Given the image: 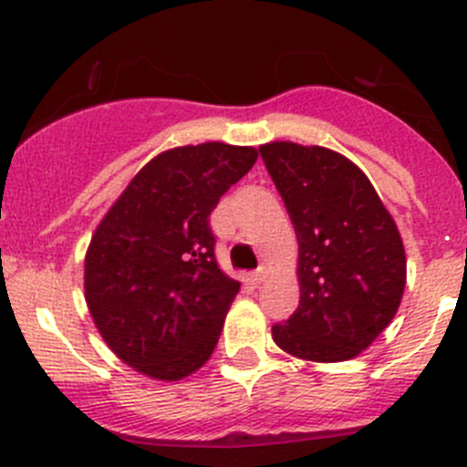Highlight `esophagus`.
I'll return each mask as SVG.
<instances>
[{
	"mask_svg": "<svg viewBox=\"0 0 467 467\" xmlns=\"http://www.w3.org/2000/svg\"><path fill=\"white\" fill-rule=\"evenodd\" d=\"M253 282H255V285H262V282H266V277H268V266L266 264H262L260 268H257L255 273H253Z\"/></svg>",
	"mask_w": 467,
	"mask_h": 467,
	"instance_id": "esophagus-1",
	"label": "esophagus"
}]
</instances>
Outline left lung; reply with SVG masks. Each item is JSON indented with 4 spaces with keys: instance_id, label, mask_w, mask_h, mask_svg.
I'll return each mask as SVG.
<instances>
[{
    "instance_id": "left-lung-1",
    "label": "left lung",
    "mask_w": 467,
    "mask_h": 467,
    "mask_svg": "<svg viewBox=\"0 0 467 467\" xmlns=\"http://www.w3.org/2000/svg\"><path fill=\"white\" fill-rule=\"evenodd\" d=\"M260 153L298 237L300 305L273 325L277 348L334 364L361 355L393 321L407 255L368 176L325 146L268 142Z\"/></svg>"
}]
</instances>
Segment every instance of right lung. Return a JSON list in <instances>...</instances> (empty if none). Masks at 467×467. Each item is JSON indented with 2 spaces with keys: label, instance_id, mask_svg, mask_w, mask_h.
I'll return each instance as SVG.
<instances>
[{
  "label": "right lung",
  "instance_id": "add662e5",
  "mask_svg": "<svg viewBox=\"0 0 467 467\" xmlns=\"http://www.w3.org/2000/svg\"><path fill=\"white\" fill-rule=\"evenodd\" d=\"M253 146L187 144L144 164L97 225L86 253V303L124 364L178 381L214 352L239 282L214 260L210 214L251 171Z\"/></svg>",
  "mask_w": 467,
  "mask_h": 467
}]
</instances>
